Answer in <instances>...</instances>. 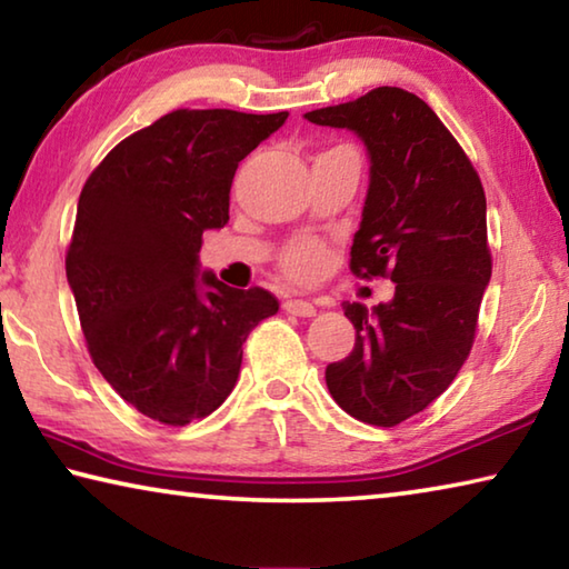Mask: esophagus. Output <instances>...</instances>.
Listing matches in <instances>:
<instances>
[{"mask_svg":"<svg viewBox=\"0 0 569 569\" xmlns=\"http://www.w3.org/2000/svg\"><path fill=\"white\" fill-rule=\"evenodd\" d=\"M283 311L301 316V319H311V316H316V306L303 301V298H288V301L283 303Z\"/></svg>","mask_w":569,"mask_h":569,"instance_id":"34e87169","label":"esophagus"}]
</instances>
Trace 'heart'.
Segmentation results:
<instances>
[{"label": "heart", "mask_w": 569, "mask_h": 569, "mask_svg": "<svg viewBox=\"0 0 569 569\" xmlns=\"http://www.w3.org/2000/svg\"><path fill=\"white\" fill-rule=\"evenodd\" d=\"M323 266L326 250L321 243H316V240H301V243H296L286 256V271L293 278H301V281L321 273Z\"/></svg>", "instance_id": "1"}]
</instances>
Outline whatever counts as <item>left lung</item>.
<instances>
[{"label":"left lung","mask_w":569,"mask_h":569,"mask_svg":"<svg viewBox=\"0 0 569 569\" xmlns=\"http://www.w3.org/2000/svg\"><path fill=\"white\" fill-rule=\"evenodd\" d=\"M303 118L363 142L369 188L351 271L397 283L387 303L343 301L356 343L329 363L326 387L353 419L397 427L447 391L475 341L492 278L485 190L437 112L401 88H377Z\"/></svg>","instance_id":"8db88e82"}]
</instances>
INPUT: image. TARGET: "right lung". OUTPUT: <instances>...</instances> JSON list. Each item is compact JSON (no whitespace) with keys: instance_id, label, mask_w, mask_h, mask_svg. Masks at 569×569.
I'll list each match as a JSON object with an SVG mask.
<instances>
[{"instance_id":"add662e5","label":"right lung","mask_w":569,"mask_h":569,"mask_svg":"<svg viewBox=\"0 0 569 569\" xmlns=\"http://www.w3.org/2000/svg\"><path fill=\"white\" fill-rule=\"evenodd\" d=\"M288 112L176 110L114 146L80 192L67 283L94 366L146 417L186 427L233 391L248 333L278 311L263 288L200 268L228 223L238 162Z\"/></svg>"}]
</instances>
